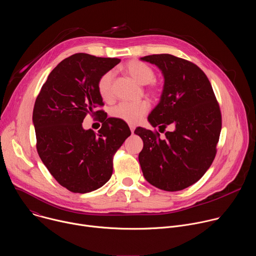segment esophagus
I'll use <instances>...</instances> for the list:
<instances>
[{"instance_id": "1", "label": "esophagus", "mask_w": 256, "mask_h": 256, "mask_svg": "<svg viewBox=\"0 0 256 256\" xmlns=\"http://www.w3.org/2000/svg\"><path fill=\"white\" fill-rule=\"evenodd\" d=\"M134 126H132V124H130V132H132V134H134Z\"/></svg>"}]
</instances>
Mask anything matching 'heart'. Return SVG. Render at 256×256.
<instances>
[{"mask_svg": "<svg viewBox=\"0 0 256 256\" xmlns=\"http://www.w3.org/2000/svg\"><path fill=\"white\" fill-rule=\"evenodd\" d=\"M124 70L128 76H130L138 84L147 85V91L151 95L157 96L160 94V88L154 82L156 77L155 70L150 66L140 60H132L126 64ZM112 80V72H106L97 82L98 93L104 101H110L114 98ZM149 108L150 105L147 101H140L136 103L122 102L112 109L110 114L114 118L130 124H136L148 114Z\"/></svg>", "mask_w": 256, "mask_h": 256, "instance_id": "obj_1", "label": "heart"}]
</instances>
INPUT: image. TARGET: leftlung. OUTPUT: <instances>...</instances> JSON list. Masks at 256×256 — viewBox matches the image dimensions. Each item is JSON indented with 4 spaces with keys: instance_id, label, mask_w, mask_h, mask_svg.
Returning <instances> with one entry per match:
<instances>
[{
    "instance_id": "8db88e82",
    "label": "left lung",
    "mask_w": 256,
    "mask_h": 256,
    "mask_svg": "<svg viewBox=\"0 0 256 256\" xmlns=\"http://www.w3.org/2000/svg\"><path fill=\"white\" fill-rule=\"evenodd\" d=\"M155 64L165 83L160 103L150 124L174 128L160 138L157 130L138 128L144 142L138 161L149 184L166 192H178L198 182L212 165L222 128V114L212 87L200 68L172 54L140 58Z\"/></svg>"
}]
</instances>
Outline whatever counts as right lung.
<instances>
[{
	"label": "right lung",
	"mask_w": 256,
	"mask_h": 256,
	"mask_svg": "<svg viewBox=\"0 0 256 256\" xmlns=\"http://www.w3.org/2000/svg\"><path fill=\"white\" fill-rule=\"evenodd\" d=\"M120 58L75 54L62 60L35 100L32 120L38 153L58 184L75 194L93 192L110 179L114 156L130 136L128 124L107 118L97 82ZM87 114L104 124L96 134L85 131Z\"/></svg>",
	"instance_id": "obj_1"
}]
</instances>
